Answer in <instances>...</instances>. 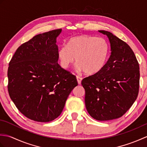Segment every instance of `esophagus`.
I'll use <instances>...</instances> for the list:
<instances>
[{"label":"esophagus","instance_id":"esophagus-1","mask_svg":"<svg viewBox=\"0 0 147 147\" xmlns=\"http://www.w3.org/2000/svg\"><path fill=\"white\" fill-rule=\"evenodd\" d=\"M76 78H77L78 83V84L80 85V84H81V83H82V80L83 78L82 77H80V76H76Z\"/></svg>","mask_w":147,"mask_h":147}]
</instances>
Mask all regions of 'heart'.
I'll use <instances>...</instances> for the list:
<instances>
[{
    "instance_id": "b5f03b06",
    "label": "heart",
    "mask_w": 147,
    "mask_h": 147,
    "mask_svg": "<svg viewBox=\"0 0 147 147\" xmlns=\"http://www.w3.org/2000/svg\"><path fill=\"white\" fill-rule=\"evenodd\" d=\"M110 54L107 40L102 37L81 35L71 38L67 45L59 49L58 57L61 66L67 69L74 62L76 69L94 74L100 71L107 63Z\"/></svg>"
}]
</instances>
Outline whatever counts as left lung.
<instances>
[{
    "label": "left lung",
    "mask_w": 147,
    "mask_h": 147,
    "mask_svg": "<svg viewBox=\"0 0 147 147\" xmlns=\"http://www.w3.org/2000/svg\"><path fill=\"white\" fill-rule=\"evenodd\" d=\"M107 35L111 56L98 73L84 78L85 105L91 116L98 121L115 119L126 113L136 100L139 92L140 67L130 47L111 32Z\"/></svg>",
    "instance_id": "obj_1"
}]
</instances>
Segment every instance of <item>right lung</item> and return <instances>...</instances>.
I'll use <instances>...</instances> for the list:
<instances>
[{
	"label": "right lung",
	"instance_id": "add662e5",
	"mask_svg": "<svg viewBox=\"0 0 147 147\" xmlns=\"http://www.w3.org/2000/svg\"><path fill=\"white\" fill-rule=\"evenodd\" d=\"M61 29L39 34L19 47L9 62L8 92L24 116L37 122L58 117L78 85L76 76L58 64L56 38Z\"/></svg>",
	"mask_w": 147,
	"mask_h": 147
}]
</instances>
